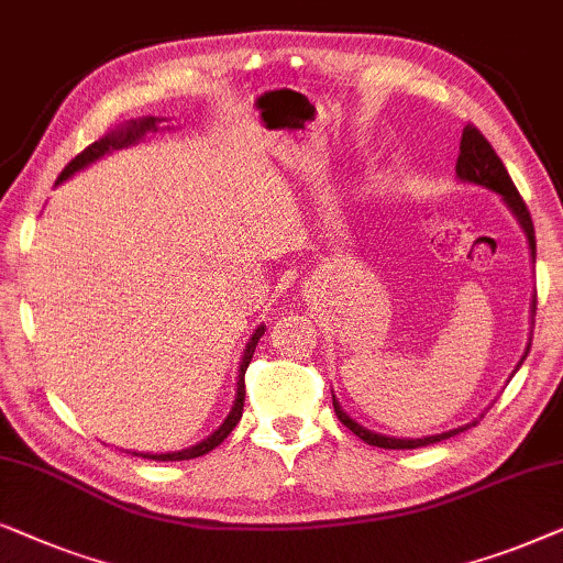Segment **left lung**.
I'll use <instances>...</instances> for the list:
<instances>
[{
  "instance_id": "8db88e82",
  "label": "left lung",
  "mask_w": 563,
  "mask_h": 563,
  "mask_svg": "<svg viewBox=\"0 0 563 563\" xmlns=\"http://www.w3.org/2000/svg\"><path fill=\"white\" fill-rule=\"evenodd\" d=\"M455 177L461 179V183H468V185H478V187H486V190L497 192L501 200H505V206L509 208V213L515 216V221L520 223L522 234L528 239V250H530V257L536 262V229H533V221H530V213H528V206L522 203L520 192H517V187L512 179H509L505 164L494 152L489 141L482 136V131L474 129V125H466L463 129V136H461V154H459V162H455ZM530 321H536V296H533V303H530ZM530 340L533 336H528V344H526V352H522L520 363H517V368L522 365V360L528 357L530 352ZM515 368V371H517ZM332 404H334V411H336V419L352 430V434H357L363 443L368 445H376V448H386V451H411V448H422V445H432V443H440V440H448L453 438V434H459L463 430H468V427L476 424L468 422L463 427H453V430L448 432H440V434H427V438H391V434H380V432H373L368 427H363L360 422H355L347 411L340 407V401H336V396L332 391Z\"/></svg>"
}]
</instances>
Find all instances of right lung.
<instances>
[{"mask_svg": "<svg viewBox=\"0 0 563 563\" xmlns=\"http://www.w3.org/2000/svg\"><path fill=\"white\" fill-rule=\"evenodd\" d=\"M162 120H167V118L146 115V118H139V120H129V123L120 125V129L110 131L108 136H102L100 141H95V144H89L79 156H74V159L64 167L62 175H58L56 185H62L64 179H69V177L74 175V172L85 169V167H89V164H92V162L102 159L104 154L118 152V148H125V146L139 144V141L146 136V133L159 131ZM262 334H265V324H260L257 329H254L252 336H250V342H246L244 355H242V363H239L234 407H231L227 419H223V422L219 424V430H213L211 434H208L206 440H200V443L185 448V451H175V453H133V455H141V459H152V461H190V459H200V455L211 453L216 445H221L223 440L229 438V432L234 430V427L239 424V419H242V411H244V394H246V391H244V373H246V368H250V360H252V355H254V347H257V342H260Z\"/></svg>", "mask_w": 563, "mask_h": 563, "instance_id": "obj_1", "label": "right lung"}]
</instances>
